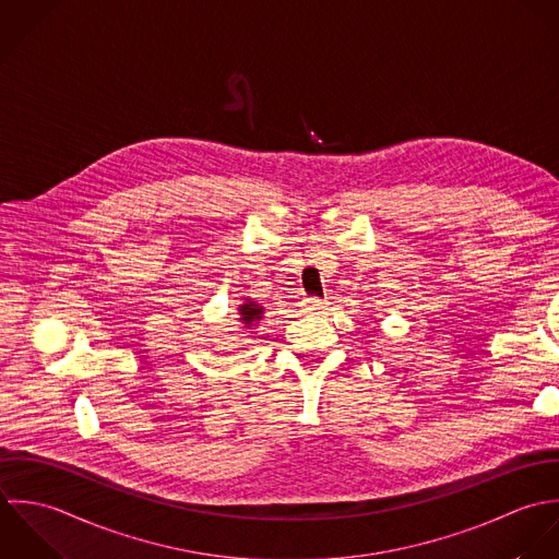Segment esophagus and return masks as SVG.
I'll list each match as a JSON object with an SVG mask.
<instances>
[{"mask_svg": "<svg viewBox=\"0 0 559 559\" xmlns=\"http://www.w3.org/2000/svg\"><path fill=\"white\" fill-rule=\"evenodd\" d=\"M305 311H307V313H324V311H326V302L320 300V298H309V300L305 302Z\"/></svg>", "mask_w": 559, "mask_h": 559, "instance_id": "obj_1", "label": "esophagus"}]
</instances>
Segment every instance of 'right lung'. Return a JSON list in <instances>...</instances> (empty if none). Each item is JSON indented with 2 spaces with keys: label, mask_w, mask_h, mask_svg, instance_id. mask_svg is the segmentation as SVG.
<instances>
[{
  "label": "right lung",
  "mask_w": 559,
  "mask_h": 559,
  "mask_svg": "<svg viewBox=\"0 0 559 559\" xmlns=\"http://www.w3.org/2000/svg\"><path fill=\"white\" fill-rule=\"evenodd\" d=\"M263 313H265V309H263L261 305H257V302L250 300V298H243V302L237 305V322H239V329L250 335V331H252L254 326H259V322L263 320Z\"/></svg>",
  "instance_id": "obj_1"
}]
</instances>
